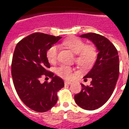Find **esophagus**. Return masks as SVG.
Segmentation results:
<instances>
[{
	"instance_id": "34e87169",
	"label": "esophagus",
	"mask_w": 129,
	"mask_h": 129,
	"mask_svg": "<svg viewBox=\"0 0 129 129\" xmlns=\"http://www.w3.org/2000/svg\"><path fill=\"white\" fill-rule=\"evenodd\" d=\"M64 83H65V84H66V85H70V84H71V81H65Z\"/></svg>"
}]
</instances>
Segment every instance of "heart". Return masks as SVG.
<instances>
[{
	"instance_id": "heart-1",
	"label": "heart",
	"mask_w": 129,
	"mask_h": 129,
	"mask_svg": "<svg viewBox=\"0 0 129 129\" xmlns=\"http://www.w3.org/2000/svg\"><path fill=\"white\" fill-rule=\"evenodd\" d=\"M63 44L76 54L75 61L83 68H89L96 61L98 54V48L94 44H86L85 41L73 37L65 40ZM59 46L56 44L51 46L46 51V58L48 61L54 63L58 59ZM58 75L62 78L70 79L74 76L75 71L73 68L66 65H61L56 68Z\"/></svg>"
}]
</instances>
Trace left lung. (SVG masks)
I'll list each match as a JSON object with an SVG mask.
<instances>
[{
    "label": "left lung",
    "instance_id": "obj_1",
    "mask_svg": "<svg viewBox=\"0 0 129 129\" xmlns=\"http://www.w3.org/2000/svg\"><path fill=\"white\" fill-rule=\"evenodd\" d=\"M92 41L98 48L97 59L85 77L91 78L90 85L81 84L82 89L75 95V101L81 108L94 110L103 106L111 97L119 74V60L115 46L105 37L94 33L81 35Z\"/></svg>",
    "mask_w": 129,
    "mask_h": 129
}]
</instances>
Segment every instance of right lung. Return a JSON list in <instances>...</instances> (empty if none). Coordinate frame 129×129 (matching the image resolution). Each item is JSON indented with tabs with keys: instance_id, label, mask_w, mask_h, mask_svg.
Instances as JSON below:
<instances>
[{
	"instance_id": "1",
	"label": "right lung",
	"mask_w": 129,
	"mask_h": 129,
	"mask_svg": "<svg viewBox=\"0 0 129 129\" xmlns=\"http://www.w3.org/2000/svg\"><path fill=\"white\" fill-rule=\"evenodd\" d=\"M61 37L43 33L28 35L17 44L12 61V77L17 94L28 108L46 112L58 101L57 92L64 86L62 79L54 76L46 58V51ZM42 77L52 78L41 83Z\"/></svg>"
}]
</instances>
